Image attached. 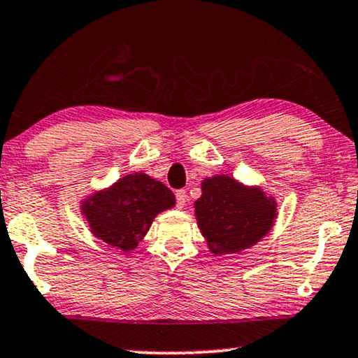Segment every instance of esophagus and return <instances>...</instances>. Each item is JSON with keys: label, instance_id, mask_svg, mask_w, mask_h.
Here are the masks:
<instances>
[{"label": "esophagus", "instance_id": "obj_1", "mask_svg": "<svg viewBox=\"0 0 358 358\" xmlns=\"http://www.w3.org/2000/svg\"><path fill=\"white\" fill-rule=\"evenodd\" d=\"M175 196H176V206H178V208H183V206L187 205V192L176 190Z\"/></svg>", "mask_w": 358, "mask_h": 358}]
</instances>
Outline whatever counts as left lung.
I'll use <instances>...</instances> for the list:
<instances>
[{
    "label": "left lung",
    "mask_w": 358,
    "mask_h": 358,
    "mask_svg": "<svg viewBox=\"0 0 358 358\" xmlns=\"http://www.w3.org/2000/svg\"><path fill=\"white\" fill-rule=\"evenodd\" d=\"M193 206L208 250L220 257L243 252L265 238L278 215L275 196L228 175L205 178Z\"/></svg>",
    "instance_id": "obj_1"
}]
</instances>
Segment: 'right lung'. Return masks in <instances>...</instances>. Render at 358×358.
I'll list each match as a JSON object with an SVG mask.
<instances>
[{
    "label": "right lung",
    "mask_w": 358,
    "mask_h": 358,
    "mask_svg": "<svg viewBox=\"0 0 358 358\" xmlns=\"http://www.w3.org/2000/svg\"><path fill=\"white\" fill-rule=\"evenodd\" d=\"M173 206V192L140 171L83 196L80 210L93 236L130 253L148 234L155 217Z\"/></svg>",
    "instance_id": "obj_1"
}]
</instances>
